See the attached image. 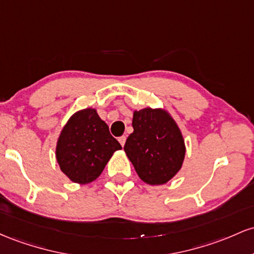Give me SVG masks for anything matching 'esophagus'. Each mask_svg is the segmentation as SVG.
Instances as JSON below:
<instances>
[{
	"instance_id": "34e87169",
	"label": "esophagus",
	"mask_w": 254,
	"mask_h": 254,
	"mask_svg": "<svg viewBox=\"0 0 254 254\" xmlns=\"http://www.w3.org/2000/svg\"><path fill=\"white\" fill-rule=\"evenodd\" d=\"M119 141H120V144H121L122 146H124V145H125V142H126V135H122V136H120V138H119Z\"/></svg>"
}]
</instances>
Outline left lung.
I'll return each instance as SVG.
<instances>
[{
  "label": "left lung",
  "mask_w": 254,
  "mask_h": 254,
  "mask_svg": "<svg viewBox=\"0 0 254 254\" xmlns=\"http://www.w3.org/2000/svg\"><path fill=\"white\" fill-rule=\"evenodd\" d=\"M133 133L125 152L139 178L149 185H163L180 170L185 141L175 121L161 109H141L133 115Z\"/></svg>",
  "instance_id": "obj_1"
}]
</instances>
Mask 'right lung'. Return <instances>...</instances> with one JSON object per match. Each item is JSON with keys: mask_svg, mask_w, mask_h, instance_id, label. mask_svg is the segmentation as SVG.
<instances>
[{"mask_svg": "<svg viewBox=\"0 0 254 254\" xmlns=\"http://www.w3.org/2000/svg\"><path fill=\"white\" fill-rule=\"evenodd\" d=\"M121 145L95 109L75 113L60 134L56 158L60 168L76 184H89L103 172L105 164Z\"/></svg>", "mask_w": 254, "mask_h": 254, "instance_id": "add662e5", "label": "right lung"}]
</instances>
